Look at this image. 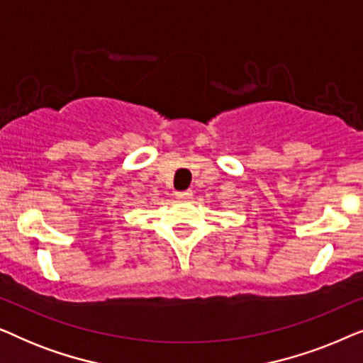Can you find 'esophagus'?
Masks as SVG:
<instances>
[{"instance_id":"1","label":"esophagus","mask_w":363,"mask_h":363,"mask_svg":"<svg viewBox=\"0 0 363 363\" xmlns=\"http://www.w3.org/2000/svg\"><path fill=\"white\" fill-rule=\"evenodd\" d=\"M175 196L178 200H190L193 196V191L191 190H185V191H175Z\"/></svg>"}]
</instances>
